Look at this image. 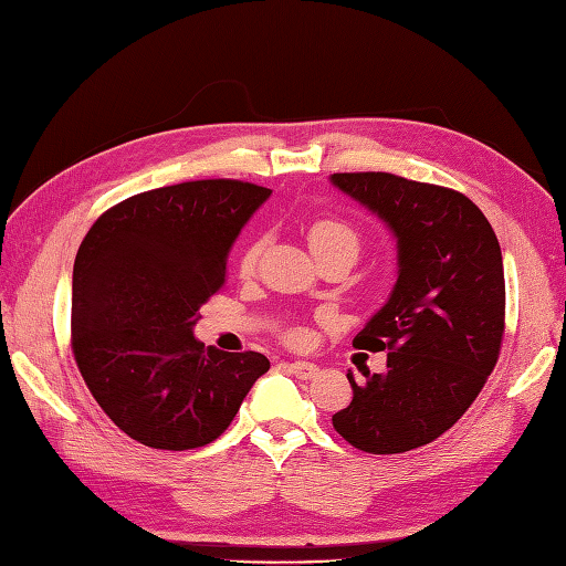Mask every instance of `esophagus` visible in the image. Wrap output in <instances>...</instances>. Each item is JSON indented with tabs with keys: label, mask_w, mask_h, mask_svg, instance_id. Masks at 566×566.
<instances>
[{
	"label": "esophagus",
	"mask_w": 566,
	"mask_h": 566,
	"mask_svg": "<svg viewBox=\"0 0 566 566\" xmlns=\"http://www.w3.org/2000/svg\"><path fill=\"white\" fill-rule=\"evenodd\" d=\"M283 369H287L293 376L307 380L318 374V366L312 361H283Z\"/></svg>",
	"instance_id": "34e87169"
}]
</instances>
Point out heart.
<instances>
[{
	"label": "heart",
	"instance_id": "1",
	"mask_svg": "<svg viewBox=\"0 0 566 566\" xmlns=\"http://www.w3.org/2000/svg\"><path fill=\"white\" fill-rule=\"evenodd\" d=\"M307 242L318 259H324L328 254H349L353 259H357V254L361 250V233L355 223H349L345 219L321 217L307 226ZM259 252H262V242H254V245H250L245 250V254H242V269L245 271L252 269ZM304 335L307 333H304L302 326H290L285 331V338L290 343L304 340Z\"/></svg>",
	"mask_w": 566,
	"mask_h": 566
}]
</instances>
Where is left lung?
I'll return each instance as SVG.
<instances>
[{
    "mask_svg": "<svg viewBox=\"0 0 566 566\" xmlns=\"http://www.w3.org/2000/svg\"><path fill=\"white\" fill-rule=\"evenodd\" d=\"M397 235L386 307L355 347L388 349L386 374H347L353 402L333 429L371 454L429 446L457 423L495 369L505 335V269L493 226L467 195L384 171L333 174Z\"/></svg>",
    "mask_w": 566,
    "mask_h": 566,
    "instance_id": "left-lung-1",
    "label": "left lung"
}]
</instances>
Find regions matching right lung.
Instances as JSON below:
<instances>
[{"label":"right lung","mask_w":566,"mask_h":566,"mask_svg":"<svg viewBox=\"0 0 566 566\" xmlns=\"http://www.w3.org/2000/svg\"><path fill=\"white\" fill-rule=\"evenodd\" d=\"M269 195L233 178L147 190L106 209L81 242L73 357L104 415L147 448L209 446L269 371L264 355L221 353L192 335L226 283L233 240Z\"/></svg>","instance_id":"obj_1"}]
</instances>
